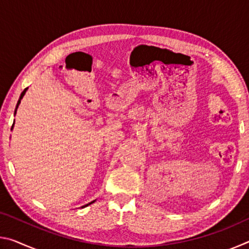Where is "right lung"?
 I'll list each match as a JSON object with an SVG mask.
<instances>
[{
	"label": "right lung",
	"instance_id": "obj_1",
	"mask_svg": "<svg viewBox=\"0 0 249 249\" xmlns=\"http://www.w3.org/2000/svg\"><path fill=\"white\" fill-rule=\"evenodd\" d=\"M26 90H27V88H26V89H25V90L22 92V94H20V96H19V100H18V105H16V108H18V105H19V103H20V100H22V98H23V96H24V94H25V92H26ZM15 113H16V109H15ZM13 125H14V124H13ZM12 127H13V126H12ZM93 202H94V201L90 202L89 204H92V203H93ZM89 204L84 205V206H82V208H86V206H88V205H89Z\"/></svg>",
	"mask_w": 249,
	"mask_h": 249
}]
</instances>
